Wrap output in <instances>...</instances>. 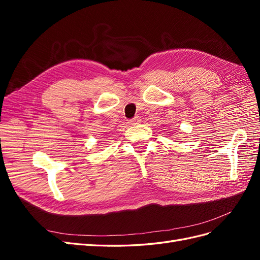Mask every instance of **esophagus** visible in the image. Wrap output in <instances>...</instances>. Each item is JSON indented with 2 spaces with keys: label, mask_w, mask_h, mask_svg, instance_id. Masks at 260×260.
Listing matches in <instances>:
<instances>
[{
  "label": "esophagus",
  "mask_w": 260,
  "mask_h": 260,
  "mask_svg": "<svg viewBox=\"0 0 260 260\" xmlns=\"http://www.w3.org/2000/svg\"><path fill=\"white\" fill-rule=\"evenodd\" d=\"M140 122H141V119H140V117H139V116H136L135 118H132V119H130V120H129V123H130V124H132V125L139 124Z\"/></svg>",
  "instance_id": "1"
}]
</instances>
